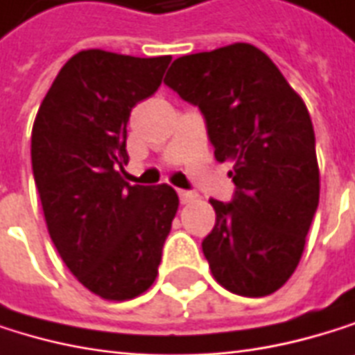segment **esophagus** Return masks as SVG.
Returning <instances> with one entry per match:
<instances>
[{
	"instance_id": "esophagus-1",
	"label": "esophagus",
	"mask_w": 355,
	"mask_h": 355,
	"mask_svg": "<svg viewBox=\"0 0 355 355\" xmlns=\"http://www.w3.org/2000/svg\"><path fill=\"white\" fill-rule=\"evenodd\" d=\"M179 198H181V202H183V204H189V202H193L198 196H196L193 191H179Z\"/></svg>"
}]
</instances>
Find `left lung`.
Wrapping results in <instances>:
<instances>
[{"label":"left lung","mask_w":355,"mask_h":355,"mask_svg":"<svg viewBox=\"0 0 355 355\" xmlns=\"http://www.w3.org/2000/svg\"><path fill=\"white\" fill-rule=\"evenodd\" d=\"M206 117L216 162H232V204L210 200L216 223L202 250L234 295L282 288L305 250L320 200L309 111L273 60L252 44L187 54L164 80Z\"/></svg>","instance_id":"1"}]
</instances>
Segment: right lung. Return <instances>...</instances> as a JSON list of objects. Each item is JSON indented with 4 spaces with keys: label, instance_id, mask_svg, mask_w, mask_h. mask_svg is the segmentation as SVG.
Listing matches in <instances>:
<instances>
[{
    "label": "right lung",
    "instance_id": "1",
    "mask_svg": "<svg viewBox=\"0 0 355 355\" xmlns=\"http://www.w3.org/2000/svg\"><path fill=\"white\" fill-rule=\"evenodd\" d=\"M170 60L82 50L35 115L31 162L48 234L69 271L105 301L151 288L179 210L170 185H128L119 172L130 111L159 88Z\"/></svg>",
    "mask_w": 355,
    "mask_h": 355
}]
</instances>
